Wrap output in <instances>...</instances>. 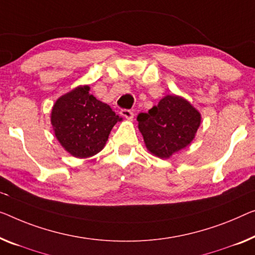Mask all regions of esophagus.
Wrapping results in <instances>:
<instances>
[{
	"label": "esophagus",
	"instance_id": "1",
	"mask_svg": "<svg viewBox=\"0 0 255 255\" xmlns=\"http://www.w3.org/2000/svg\"><path fill=\"white\" fill-rule=\"evenodd\" d=\"M121 116H123L125 119H127L129 121L132 120V118H134V113H132L130 110H121Z\"/></svg>",
	"mask_w": 255,
	"mask_h": 255
}]
</instances>
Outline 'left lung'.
I'll return each instance as SVG.
<instances>
[{"label": "left lung", "mask_w": 255, "mask_h": 255, "mask_svg": "<svg viewBox=\"0 0 255 255\" xmlns=\"http://www.w3.org/2000/svg\"><path fill=\"white\" fill-rule=\"evenodd\" d=\"M137 121L147 151L160 159H168L192 142L201 115L185 98L166 95L149 112L138 115Z\"/></svg>", "instance_id": "1"}]
</instances>
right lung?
<instances>
[{
  "instance_id": "obj_1",
  "label": "right lung",
  "mask_w": 255,
  "mask_h": 255,
  "mask_svg": "<svg viewBox=\"0 0 255 255\" xmlns=\"http://www.w3.org/2000/svg\"><path fill=\"white\" fill-rule=\"evenodd\" d=\"M88 85L78 86L55 102L50 121L64 150L75 158L93 157L104 149L119 120L110 106L89 94Z\"/></svg>"
}]
</instances>
